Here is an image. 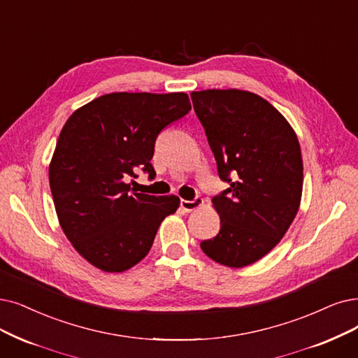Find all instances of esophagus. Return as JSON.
Wrapping results in <instances>:
<instances>
[{
    "mask_svg": "<svg viewBox=\"0 0 358 358\" xmlns=\"http://www.w3.org/2000/svg\"><path fill=\"white\" fill-rule=\"evenodd\" d=\"M201 206H204L203 198H195L194 201H187V199H182V201H180V207L187 213H191V211L196 210L198 207H201Z\"/></svg>",
    "mask_w": 358,
    "mask_h": 358,
    "instance_id": "1",
    "label": "esophagus"
}]
</instances>
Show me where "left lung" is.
Masks as SVG:
<instances>
[{"label": "left lung", "instance_id": "8db88e82", "mask_svg": "<svg viewBox=\"0 0 358 358\" xmlns=\"http://www.w3.org/2000/svg\"><path fill=\"white\" fill-rule=\"evenodd\" d=\"M191 98L219 176L231 185L213 198L219 234L199 245L219 264L250 266L279 244L301 204L296 134L273 106L250 91L204 90Z\"/></svg>", "mask_w": 358, "mask_h": 358}]
</instances>
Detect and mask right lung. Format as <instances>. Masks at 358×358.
Segmentation results:
<instances>
[{
    "mask_svg": "<svg viewBox=\"0 0 358 358\" xmlns=\"http://www.w3.org/2000/svg\"><path fill=\"white\" fill-rule=\"evenodd\" d=\"M191 110L188 94L111 92L79 107L64 123L48 169L59 223L85 260L122 273L150 252L160 223L173 214L176 195L129 192L151 166L159 134Z\"/></svg>",
    "mask_w": 358,
    "mask_h": 358,
    "instance_id": "right-lung-1",
    "label": "right lung"
}]
</instances>
